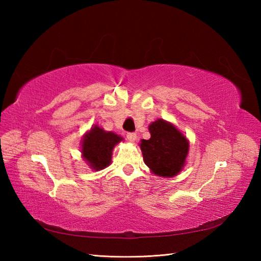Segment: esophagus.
<instances>
[{
    "label": "esophagus",
    "instance_id": "34e87169",
    "mask_svg": "<svg viewBox=\"0 0 261 261\" xmlns=\"http://www.w3.org/2000/svg\"><path fill=\"white\" fill-rule=\"evenodd\" d=\"M126 139L130 142H135L137 140V135L136 134H126Z\"/></svg>",
    "mask_w": 261,
    "mask_h": 261
}]
</instances>
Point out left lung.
I'll use <instances>...</instances> for the list:
<instances>
[{"instance_id":"left-lung-1","label":"left lung","mask_w":261,"mask_h":261,"mask_svg":"<svg viewBox=\"0 0 261 261\" xmlns=\"http://www.w3.org/2000/svg\"><path fill=\"white\" fill-rule=\"evenodd\" d=\"M150 139L139 143L143 162L159 177H174L184 168L190 151V141L168 121L158 119L149 124Z\"/></svg>"}]
</instances>
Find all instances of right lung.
Listing matches in <instances>:
<instances>
[{"label":"right lung","mask_w":261,"mask_h":261,"mask_svg":"<svg viewBox=\"0 0 261 261\" xmlns=\"http://www.w3.org/2000/svg\"><path fill=\"white\" fill-rule=\"evenodd\" d=\"M122 140L121 136L94 124L83 137L82 157L93 170H102L112 162L113 149Z\"/></svg>","instance_id":"obj_1"}]
</instances>
